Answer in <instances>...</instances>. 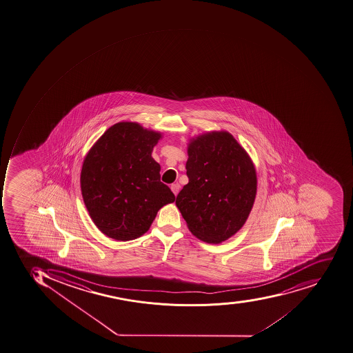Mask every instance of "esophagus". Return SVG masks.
Wrapping results in <instances>:
<instances>
[{
  "instance_id": "esophagus-1",
  "label": "esophagus",
  "mask_w": 353,
  "mask_h": 353,
  "mask_svg": "<svg viewBox=\"0 0 353 353\" xmlns=\"http://www.w3.org/2000/svg\"><path fill=\"white\" fill-rule=\"evenodd\" d=\"M170 189H172V192H174V194L177 196L178 192H179V189H181V185L178 183H172V186H170Z\"/></svg>"
}]
</instances>
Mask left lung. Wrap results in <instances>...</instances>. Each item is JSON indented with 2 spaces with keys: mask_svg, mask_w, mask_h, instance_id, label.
<instances>
[{
  "mask_svg": "<svg viewBox=\"0 0 353 353\" xmlns=\"http://www.w3.org/2000/svg\"><path fill=\"white\" fill-rule=\"evenodd\" d=\"M188 183L176 205L192 234L220 243L243 227L256 194V174L245 150L228 132L198 137L188 148Z\"/></svg>",
  "mask_w": 353,
  "mask_h": 353,
  "instance_id": "8db88e82",
  "label": "left lung"
}]
</instances>
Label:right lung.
Returning a JSON list of instances; mask_svg holds the SVG:
<instances>
[{"instance_id": "obj_1", "label": "right lung", "mask_w": 353, "mask_h": 353, "mask_svg": "<svg viewBox=\"0 0 353 353\" xmlns=\"http://www.w3.org/2000/svg\"><path fill=\"white\" fill-rule=\"evenodd\" d=\"M159 139V133L140 124L120 122L88 153L80 177L82 197L93 222L109 238H139L150 229L157 211L175 201L152 157Z\"/></svg>"}]
</instances>
